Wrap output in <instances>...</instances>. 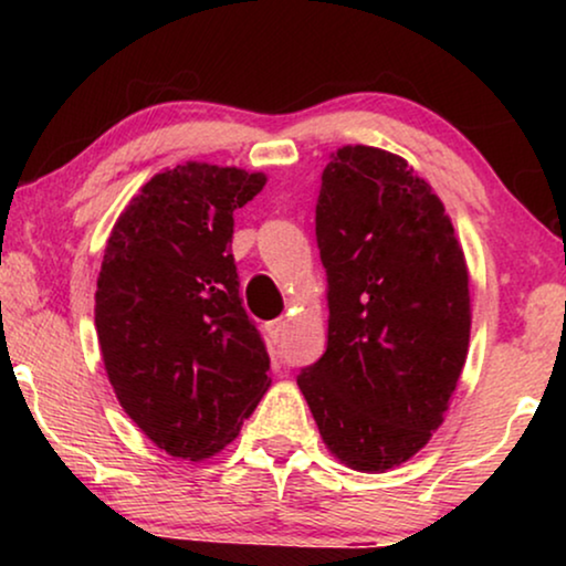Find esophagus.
<instances>
[{
	"label": "esophagus",
	"instance_id": "esophagus-1",
	"mask_svg": "<svg viewBox=\"0 0 566 566\" xmlns=\"http://www.w3.org/2000/svg\"><path fill=\"white\" fill-rule=\"evenodd\" d=\"M265 332H268L270 343L277 345V343H281V339H283V335H285V319L268 322V324H265Z\"/></svg>",
	"mask_w": 566,
	"mask_h": 566
}]
</instances>
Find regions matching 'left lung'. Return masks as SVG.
<instances>
[{"label":"left lung","instance_id":"1","mask_svg":"<svg viewBox=\"0 0 566 566\" xmlns=\"http://www.w3.org/2000/svg\"><path fill=\"white\" fill-rule=\"evenodd\" d=\"M316 244L327 350L296 381L329 451L381 474L428 443L459 384L467 260L430 185L397 154L360 144L324 167Z\"/></svg>","mask_w":566,"mask_h":566}]
</instances>
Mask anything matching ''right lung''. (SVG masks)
<instances>
[{
	"mask_svg": "<svg viewBox=\"0 0 566 566\" xmlns=\"http://www.w3.org/2000/svg\"><path fill=\"white\" fill-rule=\"evenodd\" d=\"M262 172L188 161L154 175L107 239L95 327L115 397L144 436L200 461L239 436L270 358L239 298L234 211Z\"/></svg>",
	"mask_w": 566,
	"mask_h": 566,
	"instance_id": "1",
	"label": "right lung"
}]
</instances>
